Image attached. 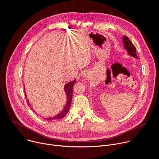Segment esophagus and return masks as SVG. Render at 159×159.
I'll return each mask as SVG.
<instances>
[{
  "label": "esophagus",
  "instance_id": "34e87169",
  "mask_svg": "<svg viewBox=\"0 0 159 159\" xmlns=\"http://www.w3.org/2000/svg\"><path fill=\"white\" fill-rule=\"evenodd\" d=\"M81 76H83V77L86 78V77H88V73L86 71H84V72H83V73H82Z\"/></svg>",
  "mask_w": 159,
  "mask_h": 159
}]
</instances>
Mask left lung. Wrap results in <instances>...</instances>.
I'll list each match as a JSON object with an SVG mask.
<instances>
[{
    "mask_svg": "<svg viewBox=\"0 0 159 159\" xmlns=\"http://www.w3.org/2000/svg\"><path fill=\"white\" fill-rule=\"evenodd\" d=\"M122 41L123 43L124 48L127 52L128 54L136 59H138V57L136 54V48L131 43L130 39L126 36H123L122 38Z\"/></svg>",
    "mask_w": 159,
    "mask_h": 159,
    "instance_id": "left-lung-1",
    "label": "left lung"
}]
</instances>
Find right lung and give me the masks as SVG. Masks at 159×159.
Returning <instances> with one entry per match:
<instances>
[{
	"label": "right lung",
	"instance_id": "obj_1",
	"mask_svg": "<svg viewBox=\"0 0 159 159\" xmlns=\"http://www.w3.org/2000/svg\"><path fill=\"white\" fill-rule=\"evenodd\" d=\"M76 82V80H74L68 83H66L65 86H64V91L65 92L66 94V102L65 103V105L63 108V109L57 115H56L52 117H48V118H44V120H59V119H61L64 116H66V115L68 113L70 107H71V102H72V96H73V86L74 84ZM24 90L25 89V87H24ZM25 97H27V95L25 92ZM26 100H27V103L28 104V105L30 107V104L29 103L28 100L26 98ZM31 108V107H30ZM33 109V108H32Z\"/></svg>",
	"mask_w": 159,
	"mask_h": 159
}]
</instances>
